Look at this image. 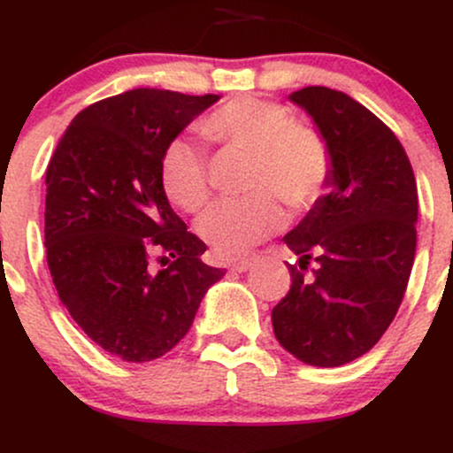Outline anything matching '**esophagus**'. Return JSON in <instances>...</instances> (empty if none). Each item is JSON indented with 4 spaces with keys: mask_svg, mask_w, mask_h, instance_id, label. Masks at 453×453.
Returning a JSON list of instances; mask_svg holds the SVG:
<instances>
[{
    "mask_svg": "<svg viewBox=\"0 0 453 453\" xmlns=\"http://www.w3.org/2000/svg\"><path fill=\"white\" fill-rule=\"evenodd\" d=\"M251 268V259H236V262L230 264V270L234 273H247Z\"/></svg>",
    "mask_w": 453,
    "mask_h": 453,
    "instance_id": "34e87169",
    "label": "esophagus"
}]
</instances>
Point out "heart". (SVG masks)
Returning <instances> with one entry per match:
<instances>
[{
  "label": "heart",
  "mask_w": 453,
  "mask_h": 453,
  "mask_svg": "<svg viewBox=\"0 0 453 453\" xmlns=\"http://www.w3.org/2000/svg\"><path fill=\"white\" fill-rule=\"evenodd\" d=\"M200 134L217 147L249 157L247 187L256 194L221 200L197 221V234L217 257L247 256L283 226V211H303L324 194L332 173V155L319 132L294 123L280 104L253 96L234 97L206 114ZM159 179L164 194L185 212L209 202L206 157L189 140H174L161 155Z\"/></svg>",
  "instance_id": "1"
}]
</instances>
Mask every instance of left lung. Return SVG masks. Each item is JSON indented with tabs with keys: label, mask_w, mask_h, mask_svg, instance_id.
I'll return each mask as SVG.
<instances>
[{
	"label": "left lung",
	"mask_w": 453,
	"mask_h": 453,
	"mask_svg": "<svg viewBox=\"0 0 453 453\" xmlns=\"http://www.w3.org/2000/svg\"><path fill=\"white\" fill-rule=\"evenodd\" d=\"M289 100L324 136L332 173L327 194L283 236L298 264H288L292 288L273 327L298 360L332 368L371 351L396 317L418 244V185L392 129L347 93L304 87Z\"/></svg>",
	"instance_id": "left-lung-1"
}]
</instances>
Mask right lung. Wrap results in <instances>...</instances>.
I'll use <instances>...</instances> for the list:
<instances>
[{
    "mask_svg": "<svg viewBox=\"0 0 453 453\" xmlns=\"http://www.w3.org/2000/svg\"><path fill=\"white\" fill-rule=\"evenodd\" d=\"M219 96L134 89L74 117L46 168V262L78 327L126 362H150L187 334L226 270L202 262L159 179L165 147ZM153 255L166 266L153 273Z\"/></svg>",
    "mask_w": 453,
    "mask_h": 453,
    "instance_id": "1",
    "label": "right lung"
}]
</instances>
